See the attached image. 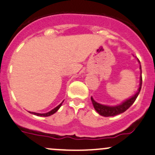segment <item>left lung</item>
<instances>
[{
    "label": "left lung",
    "instance_id": "obj_1",
    "mask_svg": "<svg viewBox=\"0 0 155 155\" xmlns=\"http://www.w3.org/2000/svg\"><path fill=\"white\" fill-rule=\"evenodd\" d=\"M141 70V76H140V84H139V88L138 89V91L130 98L127 99V101L123 102L122 104L117 106H107V105L101 104L97 103L93 99L92 97H91V102L93 104L94 108L95 110L100 115L103 116V117H114V116L118 115L122 113L125 112L127 109L130 108V107L135 102L136 99L137 98L138 95H139V92L142 88V67L140 66Z\"/></svg>",
    "mask_w": 155,
    "mask_h": 155
}]
</instances>
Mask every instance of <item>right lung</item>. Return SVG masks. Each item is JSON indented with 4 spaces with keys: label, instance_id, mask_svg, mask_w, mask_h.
<instances>
[{
    "label": "right lung",
    "instance_id": "obj_1",
    "mask_svg": "<svg viewBox=\"0 0 155 155\" xmlns=\"http://www.w3.org/2000/svg\"><path fill=\"white\" fill-rule=\"evenodd\" d=\"M62 103H63V102H62ZM62 103H61V104H60L58 105V107H55V108H54L53 110H51V111H49V112H48V113H45V114H38V113L30 112V111H29V113H30V114H34V115L38 116V117H49V116L52 115V114H54V113H56L57 111H58V110H59V108L61 107V105H62Z\"/></svg>",
    "mask_w": 155,
    "mask_h": 155
}]
</instances>
